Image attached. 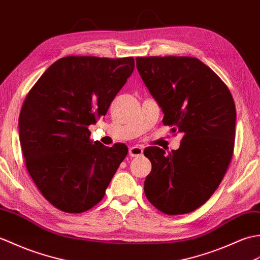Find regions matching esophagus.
Returning a JSON list of instances; mask_svg holds the SVG:
<instances>
[{
    "instance_id": "34e87169",
    "label": "esophagus",
    "mask_w": 260,
    "mask_h": 260,
    "mask_svg": "<svg viewBox=\"0 0 260 260\" xmlns=\"http://www.w3.org/2000/svg\"><path fill=\"white\" fill-rule=\"evenodd\" d=\"M142 153H143V149L138 146H134L129 149L130 157H139V155H142Z\"/></svg>"
}]
</instances>
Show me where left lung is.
Segmentation results:
<instances>
[{
    "label": "left lung",
    "mask_w": 260,
    "mask_h": 260,
    "mask_svg": "<svg viewBox=\"0 0 260 260\" xmlns=\"http://www.w3.org/2000/svg\"><path fill=\"white\" fill-rule=\"evenodd\" d=\"M137 68L162 109L165 125L183 134L180 148L145 149L152 169L145 181L150 204L167 215L199 208L216 191L233 158L236 106L228 86L190 56L137 57Z\"/></svg>",
    "instance_id": "left-lung-1"
}]
</instances>
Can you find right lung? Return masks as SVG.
I'll use <instances>...</instances> for the list:
<instances>
[{
    "label": "right lung",
    "instance_id": "obj_1",
    "mask_svg": "<svg viewBox=\"0 0 260 260\" xmlns=\"http://www.w3.org/2000/svg\"><path fill=\"white\" fill-rule=\"evenodd\" d=\"M134 69L132 56H66L27 93L19 118L22 152L34 183L55 208L80 213L105 197L128 148L91 141L89 125L107 114Z\"/></svg>",
    "mask_w": 260,
    "mask_h": 260
}]
</instances>
